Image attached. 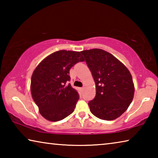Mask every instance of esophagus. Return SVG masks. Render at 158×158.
Returning a JSON list of instances; mask_svg holds the SVG:
<instances>
[{
    "label": "esophagus",
    "instance_id": "obj_1",
    "mask_svg": "<svg viewBox=\"0 0 158 158\" xmlns=\"http://www.w3.org/2000/svg\"><path fill=\"white\" fill-rule=\"evenodd\" d=\"M84 87H82V88H80V90H81V91H82V90H84Z\"/></svg>",
    "mask_w": 158,
    "mask_h": 158
}]
</instances>
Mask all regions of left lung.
Instances as JSON below:
<instances>
[{
	"instance_id": "8db88e82",
	"label": "left lung",
	"mask_w": 158,
	"mask_h": 158,
	"mask_svg": "<svg viewBox=\"0 0 158 158\" xmlns=\"http://www.w3.org/2000/svg\"><path fill=\"white\" fill-rule=\"evenodd\" d=\"M95 83L96 94L89 101L90 112L98 118L111 121L127 110L135 93L132 77L116 57L100 49L81 52Z\"/></svg>"
}]
</instances>
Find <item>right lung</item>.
Returning a JSON list of instances; mask_svg holds the SVG:
<instances>
[{"mask_svg": "<svg viewBox=\"0 0 158 158\" xmlns=\"http://www.w3.org/2000/svg\"><path fill=\"white\" fill-rule=\"evenodd\" d=\"M83 61L81 52L60 50L48 56L34 70L32 97L40 113L48 121H61L74 111L79 95L69 83L68 84L69 69Z\"/></svg>", "mask_w": 158, "mask_h": 158, "instance_id": "1", "label": "right lung"}]
</instances>
